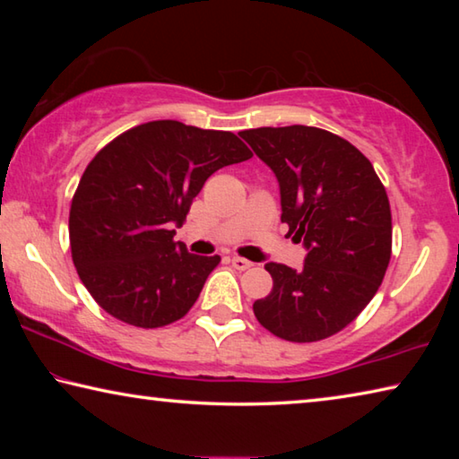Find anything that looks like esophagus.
<instances>
[{
    "label": "esophagus",
    "instance_id": "esophagus-1",
    "mask_svg": "<svg viewBox=\"0 0 459 459\" xmlns=\"http://www.w3.org/2000/svg\"><path fill=\"white\" fill-rule=\"evenodd\" d=\"M229 261H230V265L235 267V269H238V271H247V269L253 267V263L243 259V257H230Z\"/></svg>",
    "mask_w": 459,
    "mask_h": 459
}]
</instances>
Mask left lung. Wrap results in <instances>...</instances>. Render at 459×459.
Listing matches in <instances>:
<instances>
[{
  "instance_id": "1",
  "label": "left lung",
  "mask_w": 459,
  "mask_h": 459,
  "mask_svg": "<svg viewBox=\"0 0 459 459\" xmlns=\"http://www.w3.org/2000/svg\"><path fill=\"white\" fill-rule=\"evenodd\" d=\"M240 137L275 172L287 237L307 248L301 271L267 263L273 290L253 312L277 338H330L359 317L386 273L393 222L385 186L367 155L325 129L259 127Z\"/></svg>"
}]
</instances>
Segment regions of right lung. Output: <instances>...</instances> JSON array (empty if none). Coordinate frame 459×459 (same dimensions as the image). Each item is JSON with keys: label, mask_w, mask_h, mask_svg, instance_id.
Segmentation results:
<instances>
[{"label": "right lung", "mask_w": 459, "mask_h": 459, "mask_svg": "<svg viewBox=\"0 0 459 459\" xmlns=\"http://www.w3.org/2000/svg\"><path fill=\"white\" fill-rule=\"evenodd\" d=\"M248 158L230 131L161 119L127 129L91 160L68 235L76 273L108 316L150 330L190 312L221 257L188 253L172 227L216 169Z\"/></svg>", "instance_id": "1"}]
</instances>
